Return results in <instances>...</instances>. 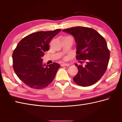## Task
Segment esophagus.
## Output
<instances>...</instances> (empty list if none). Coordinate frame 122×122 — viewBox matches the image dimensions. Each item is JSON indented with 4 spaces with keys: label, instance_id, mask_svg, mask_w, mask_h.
Masks as SVG:
<instances>
[{
    "label": "esophagus",
    "instance_id": "obj_1",
    "mask_svg": "<svg viewBox=\"0 0 122 122\" xmlns=\"http://www.w3.org/2000/svg\"><path fill=\"white\" fill-rule=\"evenodd\" d=\"M70 66V64L68 63H62L61 64V66Z\"/></svg>",
    "mask_w": 122,
    "mask_h": 122
}]
</instances>
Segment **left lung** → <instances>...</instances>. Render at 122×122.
<instances>
[{
    "label": "left lung",
    "instance_id": "1",
    "mask_svg": "<svg viewBox=\"0 0 122 122\" xmlns=\"http://www.w3.org/2000/svg\"><path fill=\"white\" fill-rule=\"evenodd\" d=\"M62 31L73 36L76 43V59L86 63L85 66L75 64L78 73L73 78L74 81L82 86L95 84L104 75L110 59L104 38L94 29L87 27H76Z\"/></svg>",
    "mask_w": 122,
    "mask_h": 122
}]
</instances>
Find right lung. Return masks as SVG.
<instances>
[{"label": "right lung", "mask_w": 122, "mask_h": 122, "mask_svg": "<svg viewBox=\"0 0 122 122\" xmlns=\"http://www.w3.org/2000/svg\"><path fill=\"white\" fill-rule=\"evenodd\" d=\"M60 31L61 29H56L34 32L18 43L12 53L13 68L27 86L41 89L52 82L60 66L56 62L46 66L42 58L50 49L52 39Z\"/></svg>", "instance_id": "obj_1"}]
</instances>
